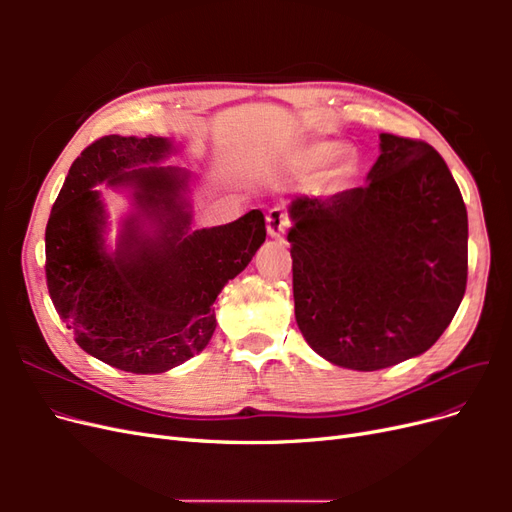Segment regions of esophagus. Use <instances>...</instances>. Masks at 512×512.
Masks as SVG:
<instances>
[{"instance_id": "obj_1", "label": "esophagus", "mask_w": 512, "mask_h": 512, "mask_svg": "<svg viewBox=\"0 0 512 512\" xmlns=\"http://www.w3.org/2000/svg\"><path fill=\"white\" fill-rule=\"evenodd\" d=\"M288 226H290V220H288L286 211H282L280 207L269 209V213H267V232L271 237H275V239L284 237Z\"/></svg>"}]
</instances>
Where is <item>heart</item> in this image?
<instances>
[{
  "instance_id": "1",
  "label": "heart",
  "mask_w": 512,
  "mask_h": 512,
  "mask_svg": "<svg viewBox=\"0 0 512 512\" xmlns=\"http://www.w3.org/2000/svg\"><path fill=\"white\" fill-rule=\"evenodd\" d=\"M282 166L290 175H307L324 166L329 177H346L354 168V153L337 141H312L284 153Z\"/></svg>"
}]
</instances>
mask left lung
I'll list each match as a JSON object with an SVG mask.
<instances>
[{
  "label": "left lung",
  "instance_id": "1",
  "mask_svg": "<svg viewBox=\"0 0 512 512\" xmlns=\"http://www.w3.org/2000/svg\"><path fill=\"white\" fill-rule=\"evenodd\" d=\"M294 316L316 354L376 371L423 354L468 282V211L440 153L380 134L361 188L288 207Z\"/></svg>",
  "mask_w": 512,
  "mask_h": 512
}]
</instances>
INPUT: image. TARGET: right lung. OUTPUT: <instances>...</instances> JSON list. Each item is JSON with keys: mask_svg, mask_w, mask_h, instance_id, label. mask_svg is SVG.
Wrapping results in <instances>:
<instances>
[{"mask_svg": "<svg viewBox=\"0 0 512 512\" xmlns=\"http://www.w3.org/2000/svg\"><path fill=\"white\" fill-rule=\"evenodd\" d=\"M162 136H104L70 166L46 224V284L87 354L132 374H164L203 352L213 303L265 243V215L192 228L194 175L162 166ZM128 193L116 247L96 184Z\"/></svg>", "mask_w": 512, "mask_h": 512, "instance_id": "obj_1", "label": "right lung"}]
</instances>
